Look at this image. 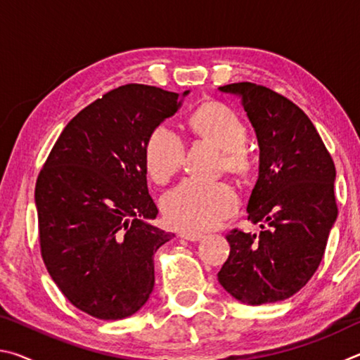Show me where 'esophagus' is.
<instances>
[{
	"label": "esophagus",
	"instance_id": "obj_1",
	"mask_svg": "<svg viewBox=\"0 0 360 360\" xmlns=\"http://www.w3.org/2000/svg\"><path fill=\"white\" fill-rule=\"evenodd\" d=\"M181 238H184L187 241H200L203 238V235L197 233V231H182Z\"/></svg>",
	"mask_w": 360,
	"mask_h": 360
}]
</instances>
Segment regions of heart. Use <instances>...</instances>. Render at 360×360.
<instances>
[{"instance_id":"heart-1","label":"heart","mask_w":360,"mask_h":360,"mask_svg":"<svg viewBox=\"0 0 360 360\" xmlns=\"http://www.w3.org/2000/svg\"><path fill=\"white\" fill-rule=\"evenodd\" d=\"M193 133L224 150L225 169L246 174L252 160L243 148L246 127L227 106L210 103L191 117ZM184 160V143L169 127L160 125L150 133L144 149V162L150 178L165 182L178 172ZM163 212L168 222L181 230H208L221 224L238 208V197L225 182H202L187 179L169 191L163 198Z\"/></svg>"}]
</instances>
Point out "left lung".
<instances>
[{
	"mask_svg": "<svg viewBox=\"0 0 360 360\" xmlns=\"http://www.w3.org/2000/svg\"><path fill=\"white\" fill-rule=\"evenodd\" d=\"M219 92L238 96L257 136L259 178L248 219L262 231H230L217 279L241 303L281 302L311 279L324 255L338 216L333 160L313 122L285 96L252 82Z\"/></svg>",
	"mask_w": 360,
	"mask_h": 360,
	"instance_id": "obj_1",
	"label": "left lung"
}]
</instances>
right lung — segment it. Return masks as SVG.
I'll list each match as a JSON object with an SVG mask.
<instances>
[{
	"mask_svg": "<svg viewBox=\"0 0 360 360\" xmlns=\"http://www.w3.org/2000/svg\"><path fill=\"white\" fill-rule=\"evenodd\" d=\"M191 94L143 84L114 89L70 120L36 182L41 254L81 311L129 318L154 290V254L173 238L150 224L146 143Z\"/></svg>",
	"mask_w": 360,
	"mask_h": 360,
	"instance_id": "obj_1",
	"label": "right lung"
}]
</instances>
